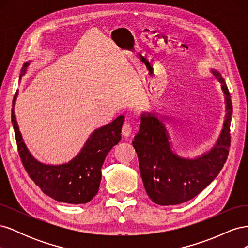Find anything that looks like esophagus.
Segmentation results:
<instances>
[{
	"label": "esophagus",
	"instance_id": "esophagus-1",
	"mask_svg": "<svg viewBox=\"0 0 248 248\" xmlns=\"http://www.w3.org/2000/svg\"><path fill=\"white\" fill-rule=\"evenodd\" d=\"M132 131V127L128 122H125L122 126V136L124 137H129Z\"/></svg>",
	"mask_w": 248,
	"mask_h": 248
}]
</instances>
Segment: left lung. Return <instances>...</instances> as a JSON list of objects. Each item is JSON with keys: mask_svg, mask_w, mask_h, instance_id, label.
Listing matches in <instances>:
<instances>
[{"mask_svg": "<svg viewBox=\"0 0 248 248\" xmlns=\"http://www.w3.org/2000/svg\"><path fill=\"white\" fill-rule=\"evenodd\" d=\"M226 95L227 115L216 145L194 159L174 153L166 126L155 114H142L132 145L136 149L140 177L149 198L157 205L182 204L204 190L219 174L231 146L230 126L232 106L229 89L221 74L211 69Z\"/></svg>", "mask_w": 248, "mask_h": 248, "instance_id": "obj_1", "label": "left lung"}]
</instances>
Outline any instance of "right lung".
I'll list each match as a JSON object with an SVG mask.
<instances>
[{"label": "right lung", "mask_w": 248, "mask_h": 248, "mask_svg": "<svg viewBox=\"0 0 248 248\" xmlns=\"http://www.w3.org/2000/svg\"><path fill=\"white\" fill-rule=\"evenodd\" d=\"M29 62L22 66L20 78L24 76ZM13 98L11 120L18 149V154L25 170L39 188L56 201L68 204H86L98 192L101 181V167L107 155L121 140L124 116H119L111 123L96 129L81 151L68 163L48 166L37 161L29 152L22 140L14 114Z\"/></svg>", "instance_id": "1"}]
</instances>
